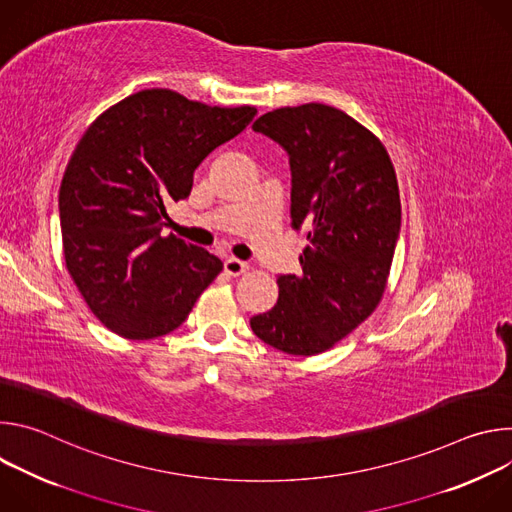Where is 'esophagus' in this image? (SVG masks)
<instances>
[{
  "instance_id": "obj_1",
  "label": "esophagus",
  "mask_w": 512,
  "mask_h": 512,
  "mask_svg": "<svg viewBox=\"0 0 512 512\" xmlns=\"http://www.w3.org/2000/svg\"><path fill=\"white\" fill-rule=\"evenodd\" d=\"M249 271V263L241 261V259H227L225 261V273L231 277H239L243 273Z\"/></svg>"
}]
</instances>
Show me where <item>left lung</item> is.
Returning a JSON list of instances; mask_svg holds the SVG:
<instances>
[{"label": "left lung", "mask_w": 512, "mask_h": 512, "mask_svg": "<svg viewBox=\"0 0 512 512\" xmlns=\"http://www.w3.org/2000/svg\"><path fill=\"white\" fill-rule=\"evenodd\" d=\"M253 129L289 154L291 225L306 233L300 275H279V300L251 328L296 356L332 348L383 300L401 200L383 141L344 111L306 103L261 115Z\"/></svg>", "instance_id": "left-lung-1"}]
</instances>
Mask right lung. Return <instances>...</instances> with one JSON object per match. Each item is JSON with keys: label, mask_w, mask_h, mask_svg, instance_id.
I'll return each mask as SVG.
<instances>
[{"label": "right lung", "mask_w": 512, "mask_h": 512, "mask_svg": "<svg viewBox=\"0 0 512 512\" xmlns=\"http://www.w3.org/2000/svg\"><path fill=\"white\" fill-rule=\"evenodd\" d=\"M255 113L145 89L87 127L58 192L62 255L105 328L127 340L164 336L223 271L221 259L172 233L162 237V229L200 162Z\"/></svg>", "instance_id": "obj_1"}]
</instances>
